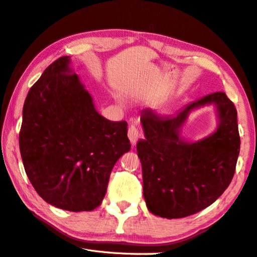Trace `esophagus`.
Masks as SVG:
<instances>
[{
  "label": "esophagus",
  "instance_id": "1",
  "mask_svg": "<svg viewBox=\"0 0 257 257\" xmlns=\"http://www.w3.org/2000/svg\"><path fill=\"white\" fill-rule=\"evenodd\" d=\"M138 137H139V133L137 128L135 127V125H130L129 129H128V138L132 145H136L137 141H138Z\"/></svg>",
  "mask_w": 257,
  "mask_h": 257
}]
</instances>
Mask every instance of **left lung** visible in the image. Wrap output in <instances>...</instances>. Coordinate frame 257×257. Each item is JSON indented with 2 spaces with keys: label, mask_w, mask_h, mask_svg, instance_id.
<instances>
[{
  "label": "left lung",
  "mask_w": 257,
  "mask_h": 257,
  "mask_svg": "<svg viewBox=\"0 0 257 257\" xmlns=\"http://www.w3.org/2000/svg\"><path fill=\"white\" fill-rule=\"evenodd\" d=\"M211 104L217 111V129L201 141H185L180 133L188 114ZM141 121L145 139L137 143V153L149 211L162 218H184L209 207L225 192L240 148L237 110L225 93H211L172 116L143 110Z\"/></svg>",
  "instance_id": "1"
}]
</instances>
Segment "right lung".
Here are the masks:
<instances>
[{"label":"right lung","instance_id":"add662e5","mask_svg":"<svg viewBox=\"0 0 257 257\" xmlns=\"http://www.w3.org/2000/svg\"><path fill=\"white\" fill-rule=\"evenodd\" d=\"M69 63V56L55 60L31 86L19 145L26 173L46 202L67 211H92L104 198L116 161L132 145L127 122L97 112Z\"/></svg>","mask_w":257,"mask_h":257}]
</instances>
